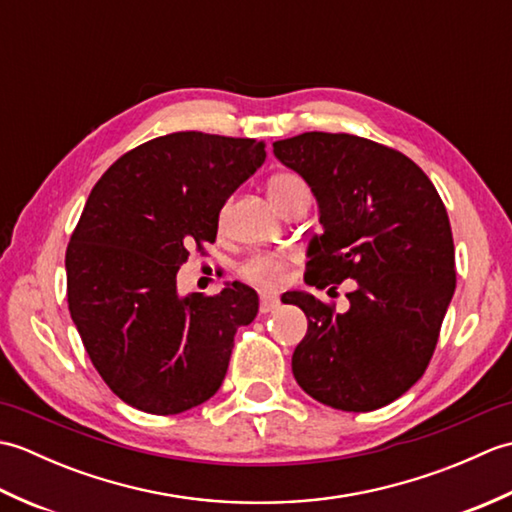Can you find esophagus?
Here are the masks:
<instances>
[{"mask_svg":"<svg viewBox=\"0 0 512 512\" xmlns=\"http://www.w3.org/2000/svg\"><path fill=\"white\" fill-rule=\"evenodd\" d=\"M277 306H279V299L275 295H262V299H259V310L264 314L273 312Z\"/></svg>","mask_w":512,"mask_h":512,"instance_id":"obj_1","label":"esophagus"}]
</instances>
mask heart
Returning a JSON list of instances; mask_svg holds the SVG:
<instances>
[{"label": "heart", "instance_id": "obj_1", "mask_svg": "<svg viewBox=\"0 0 512 512\" xmlns=\"http://www.w3.org/2000/svg\"><path fill=\"white\" fill-rule=\"evenodd\" d=\"M297 191H308V187L299 176H295V173H277V176H273L268 182L270 200L275 204L290 198V195ZM242 275L262 288H277L279 284H284L286 279V257L281 255L250 257L242 266Z\"/></svg>", "mask_w": 512, "mask_h": 512}]
</instances>
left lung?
I'll list each match as a JSON object with an SVG mask.
<instances>
[{"label":"left lung","mask_w":512,"mask_h":512,"mask_svg":"<svg viewBox=\"0 0 512 512\" xmlns=\"http://www.w3.org/2000/svg\"><path fill=\"white\" fill-rule=\"evenodd\" d=\"M273 151L319 202L323 235L308 246L306 284L356 281L345 312L308 292L281 297L308 317L292 374L328 407H385L424 374L455 292L447 209L416 162L374 140L306 132Z\"/></svg>","instance_id":"obj_1"}]
</instances>
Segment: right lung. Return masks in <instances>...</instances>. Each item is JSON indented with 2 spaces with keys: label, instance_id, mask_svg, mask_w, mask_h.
I'll list each match as a JSON object with an SVG mask.
<instances>
[{
  "label": "right lung",
  "instance_id": "1",
  "mask_svg": "<svg viewBox=\"0 0 512 512\" xmlns=\"http://www.w3.org/2000/svg\"><path fill=\"white\" fill-rule=\"evenodd\" d=\"M255 138L176 132L127 151L94 184L65 253L68 308L92 365L127 405L173 416L209 400L239 325L257 317L246 284L178 295L195 244H213L220 211L264 165Z\"/></svg>",
  "mask_w": 512,
  "mask_h": 512
}]
</instances>
